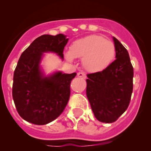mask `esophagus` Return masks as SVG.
<instances>
[{"label":"esophagus","mask_w":151,"mask_h":151,"mask_svg":"<svg viewBox=\"0 0 151 151\" xmlns=\"http://www.w3.org/2000/svg\"><path fill=\"white\" fill-rule=\"evenodd\" d=\"M77 76H78L79 77H80V78H83V79L86 78V74L83 72H78Z\"/></svg>","instance_id":"1"}]
</instances>
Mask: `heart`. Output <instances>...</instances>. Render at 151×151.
<instances>
[{
    "mask_svg": "<svg viewBox=\"0 0 151 151\" xmlns=\"http://www.w3.org/2000/svg\"><path fill=\"white\" fill-rule=\"evenodd\" d=\"M115 54V45L102 36L91 35L77 39L65 53L68 61L83 58V66L90 72L103 71L111 63Z\"/></svg>",
    "mask_w": 151,
    "mask_h": 151,
    "instance_id": "1",
    "label": "heart"
}]
</instances>
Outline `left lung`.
I'll list each match as a JSON object with an SVG mask.
<instances>
[{"label": "left lung", "mask_w": 151, "mask_h": 151, "mask_svg": "<svg viewBox=\"0 0 151 151\" xmlns=\"http://www.w3.org/2000/svg\"><path fill=\"white\" fill-rule=\"evenodd\" d=\"M115 60L102 71L87 75L86 94L98 121L113 123L126 110L133 91L134 69L127 50L115 37Z\"/></svg>", "instance_id": "1"}]
</instances>
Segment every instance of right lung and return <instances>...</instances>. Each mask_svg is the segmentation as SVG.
<instances>
[{"label":"right lung","instance_id":"add662e5","mask_svg":"<svg viewBox=\"0 0 151 151\" xmlns=\"http://www.w3.org/2000/svg\"><path fill=\"white\" fill-rule=\"evenodd\" d=\"M66 36L45 34L35 39L22 53L14 73L12 96L22 118L36 125L52 122L63 112L70 96V83L77 73L60 71L45 75L41 67L44 53L63 60Z\"/></svg>","mask_w":151,"mask_h":151}]
</instances>
